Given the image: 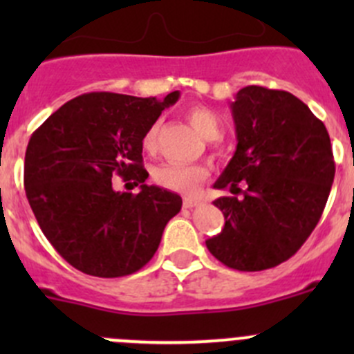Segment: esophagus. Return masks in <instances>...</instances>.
Here are the masks:
<instances>
[{
    "instance_id": "34e87169",
    "label": "esophagus",
    "mask_w": 354,
    "mask_h": 354,
    "mask_svg": "<svg viewBox=\"0 0 354 354\" xmlns=\"http://www.w3.org/2000/svg\"><path fill=\"white\" fill-rule=\"evenodd\" d=\"M183 207L185 209H194V207H197V202L192 198H185L183 200Z\"/></svg>"
}]
</instances>
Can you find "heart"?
<instances>
[{"label": "heart", "instance_id": "1", "mask_svg": "<svg viewBox=\"0 0 354 354\" xmlns=\"http://www.w3.org/2000/svg\"><path fill=\"white\" fill-rule=\"evenodd\" d=\"M188 121L192 127L202 135L203 138H217L221 133L219 118L210 109L202 108V106H194L187 113ZM157 133V124L149 127V130L144 133L142 144L145 149L154 147ZM207 169L197 164H181V162H166L160 164L154 171V180L159 187L167 188V190L178 192L187 197H195L202 188L203 181L207 180Z\"/></svg>", "mask_w": 354, "mask_h": 354}]
</instances>
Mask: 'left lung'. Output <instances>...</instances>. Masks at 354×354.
I'll list each match as a JSON object with an SVG mask.
<instances>
[{"label": "left lung", "instance_id": "8db88e82", "mask_svg": "<svg viewBox=\"0 0 354 354\" xmlns=\"http://www.w3.org/2000/svg\"><path fill=\"white\" fill-rule=\"evenodd\" d=\"M231 111L236 151L214 187L243 197L214 200L226 223L205 245L231 269H272L301 248L322 216L335 174L330 138L286 91L248 85Z\"/></svg>", "mask_w": 354, "mask_h": 354}]
</instances>
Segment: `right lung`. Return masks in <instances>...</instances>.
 Here are the masks:
<instances>
[{"instance_id":"right-lung-1","label":"right lung","mask_w":354,"mask_h":354,"mask_svg":"<svg viewBox=\"0 0 354 354\" xmlns=\"http://www.w3.org/2000/svg\"><path fill=\"white\" fill-rule=\"evenodd\" d=\"M178 97V91L164 101L91 92L68 101L32 133L25 194L44 236L75 269L121 277L154 257L183 202L145 185L142 138ZM114 174L140 184L141 192H114Z\"/></svg>"}]
</instances>
